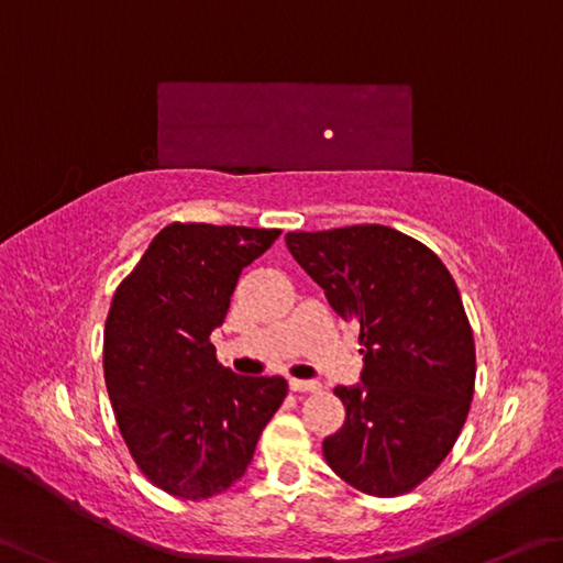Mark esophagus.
<instances>
[{
    "label": "esophagus",
    "mask_w": 563,
    "mask_h": 563,
    "mask_svg": "<svg viewBox=\"0 0 563 563\" xmlns=\"http://www.w3.org/2000/svg\"><path fill=\"white\" fill-rule=\"evenodd\" d=\"M290 388L298 390V394H316L320 390L318 380H302V378H290Z\"/></svg>",
    "instance_id": "esophagus-1"
}]
</instances>
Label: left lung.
Instances as JSON below:
<instances>
[{"instance_id":"8db88e82","label":"left lung","mask_w":563,"mask_h":563,"mask_svg":"<svg viewBox=\"0 0 563 563\" xmlns=\"http://www.w3.org/2000/svg\"><path fill=\"white\" fill-rule=\"evenodd\" d=\"M285 243L361 330V383L335 388L345 423L323 441L328 466L363 494H406L449 456L474 398L476 347L456 283L439 255L386 225Z\"/></svg>"}]
</instances>
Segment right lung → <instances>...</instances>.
I'll use <instances>...</instances> for the list:
<instances>
[{
  "label": "right lung",
  "instance_id": "obj_1",
  "mask_svg": "<svg viewBox=\"0 0 563 563\" xmlns=\"http://www.w3.org/2000/svg\"><path fill=\"white\" fill-rule=\"evenodd\" d=\"M280 230L173 222L114 290L104 383L132 459L157 488L200 501L230 488L280 408V376H235L218 363L240 273Z\"/></svg>",
  "mask_w": 563,
  "mask_h": 563
}]
</instances>
